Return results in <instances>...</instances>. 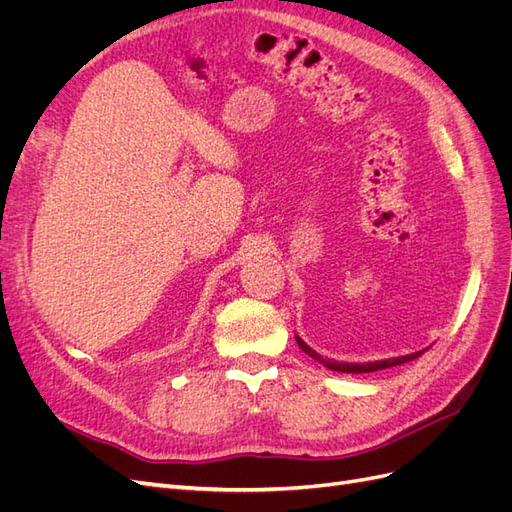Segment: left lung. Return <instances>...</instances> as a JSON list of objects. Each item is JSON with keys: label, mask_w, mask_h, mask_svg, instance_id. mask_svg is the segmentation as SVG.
<instances>
[{"label": "left lung", "mask_w": 512, "mask_h": 512, "mask_svg": "<svg viewBox=\"0 0 512 512\" xmlns=\"http://www.w3.org/2000/svg\"><path fill=\"white\" fill-rule=\"evenodd\" d=\"M297 337V344L299 348L312 356V359H316L318 363H322L324 367H329L333 371H342V374H369V371H378V369H389V367H395V365H401V363H408V361H414L421 356L425 350H418V352H412V354H404V356H395V359H384V361H371V363H342V361H333V359H322V356L314 350L309 348L303 339L299 335Z\"/></svg>", "instance_id": "1"}]
</instances>
